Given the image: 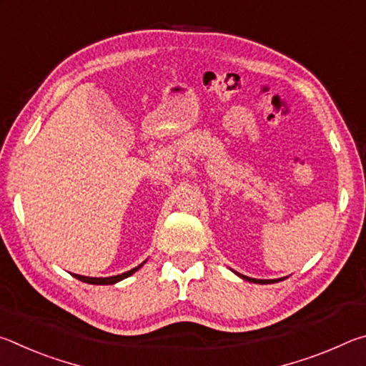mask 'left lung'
<instances>
[{"mask_svg": "<svg viewBox=\"0 0 366 366\" xmlns=\"http://www.w3.org/2000/svg\"><path fill=\"white\" fill-rule=\"evenodd\" d=\"M235 272V271H234ZM239 277H242L244 281H249V282H253V284H274V282H280V281H284L286 277H280V280H255V277H249V276H244V274H239V272H235Z\"/></svg>", "mask_w": 366, "mask_h": 366, "instance_id": "left-lung-1", "label": "left lung"}]
</instances>
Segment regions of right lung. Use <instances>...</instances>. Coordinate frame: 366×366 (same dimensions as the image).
I'll list each match as a JSON object with an SVG mask.
<instances>
[{
  "mask_svg": "<svg viewBox=\"0 0 366 366\" xmlns=\"http://www.w3.org/2000/svg\"><path fill=\"white\" fill-rule=\"evenodd\" d=\"M145 262L140 263L139 266H135V268H132L131 271H126V272H122V274H117V276H109V277H90V276H80V274H72V276L76 277V280L86 282V284H95V286H109V284H116L122 280H126V277H129V276H132L135 271L140 269L142 266L145 264Z\"/></svg>",
  "mask_w": 366,
  "mask_h": 366,
  "instance_id": "right-lung-1",
  "label": "right lung"
}]
</instances>
